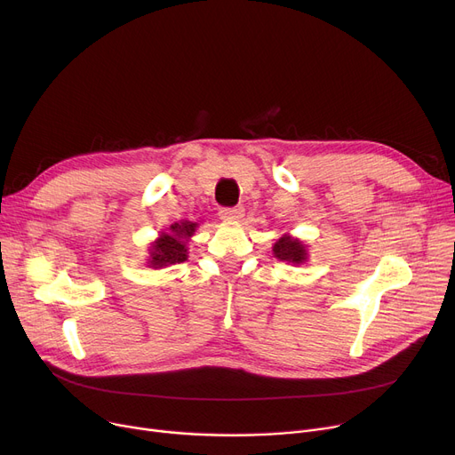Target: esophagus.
Wrapping results in <instances>:
<instances>
[{
    "label": "esophagus",
    "mask_w": 455,
    "mask_h": 455,
    "mask_svg": "<svg viewBox=\"0 0 455 455\" xmlns=\"http://www.w3.org/2000/svg\"><path fill=\"white\" fill-rule=\"evenodd\" d=\"M243 206H230V208H220V215L221 220L225 221H240L243 218Z\"/></svg>",
    "instance_id": "obj_1"
}]
</instances>
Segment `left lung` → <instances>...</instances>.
<instances>
[{
	"label": "left lung",
	"mask_w": 455,
	"mask_h": 455,
	"mask_svg": "<svg viewBox=\"0 0 455 455\" xmlns=\"http://www.w3.org/2000/svg\"><path fill=\"white\" fill-rule=\"evenodd\" d=\"M273 252L282 261H291V264H302L306 259V249L299 240H293L290 235H283L275 243Z\"/></svg>",
	"instance_id": "1"
}]
</instances>
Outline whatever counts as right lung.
Returning <instances> with one entry per match:
<instances>
[{
    "instance_id": "add662e5",
    "label": "right lung",
    "mask_w": 455,
    "mask_h": 455,
    "mask_svg": "<svg viewBox=\"0 0 455 455\" xmlns=\"http://www.w3.org/2000/svg\"><path fill=\"white\" fill-rule=\"evenodd\" d=\"M197 223L182 221L172 225L170 234H162L158 240L153 243L151 258H149V267H164L172 264H180L186 259V242L188 237L196 232Z\"/></svg>"
}]
</instances>
